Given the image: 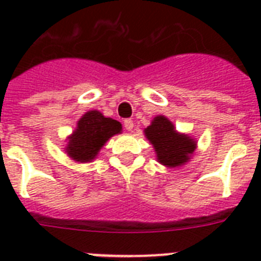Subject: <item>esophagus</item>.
I'll use <instances>...</instances> for the list:
<instances>
[{
	"instance_id": "esophagus-1",
	"label": "esophagus",
	"mask_w": 261,
	"mask_h": 261,
	"mask_svg": "<svg viewBox=\"0 0 261 261\" xmlns=\"http://www.w3.org/2000/svg\"><path fill=\"white\" fill-rule=\"evenodd\" d=\"M124 126H125L126 130H132L133 126H135V124H133V120H130V119L124 120Z\"/></svg>"
}]
</instances>
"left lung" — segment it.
Returning <instances> with one entry per match:
<instances>
[{"label":"left lung","mask_w":261,"mask_h":261,"mask_svg":"<svg viewBox=\"0 0 261 261\" xmlns=\"http://www.w3.org/2000/svg\"><path fill=\"white\" fill-rule=\"evenodd\" d=\"M144 132L155 150L156 161L166 167L186 165L196 149L193 138L176 132L174 124L165 116L154 117Z\"/></svg>","instance_id":"left-lung-1"}]
</instances>
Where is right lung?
<instances>
[{
  "label": "right lung",
  "mask_w": 261,
  "mask_h": 261,
  "mask_svg": "<svg viewBox=\"0 0 261 261\" xmlns=\"http://www.w3.org/2000/svg\"><path fill=\"white\" fill-rule=\"evenodd\" d=\"M121 132L117 120L105 117L102 112L89 111L78 120L77 128L68 137L65 151L75 162H91L112 136Z\"/></svg>",
  "instance_id": "right-lung-1"
}]
</instances>
